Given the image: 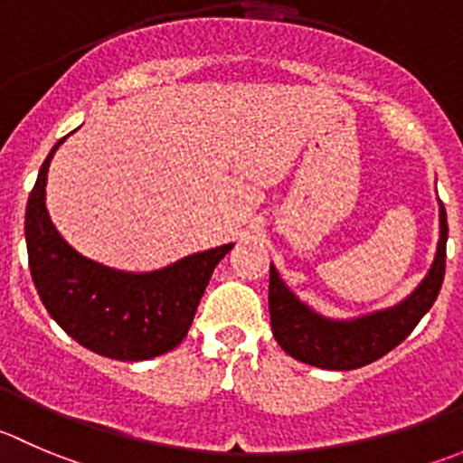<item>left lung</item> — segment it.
I'll return each instance as SVG.
<instances>
[{"mask_svg":"<svg viewBox=\"0 0 463 463\" xmlns=\"http://www.w3.org/2000/svg\"><path fill=\"white\" fill-rule=\"evenodd\" d=\"M439 237L437 255L425 280L407 296L402 303L389 309L351 318V321H335L321 317L309 305L296 298L285 282L278 276L276 267L269 269V314H271V330L282 351L294 360L318 366L327 371H351L371 364L393 351L401 341L410 336L416 323L425 317L441 291L446 276V241L448 222L446 208L439 203Z\"/></svg>","mask_w":463,"mask_h":463,"instance_id":"8db88e82","label":"left lung"}]
</instances>
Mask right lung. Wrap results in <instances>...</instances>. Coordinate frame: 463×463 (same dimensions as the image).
<instances>
[{
	"label": "right lung",
	"mask_w": 463,
	"mask_h": 463,
	"mask_svg": "<svg viewBox=\"0 0 463 463\" xmlns=\"http://www.w3.org/2000/svg\"><path fill=\"white\" fill-rule=\"evenodd\" d=\"M26 203V250L40 300L53 321L88 351L119 362H140L174 351L190 330L219 260L232 244L187 255L160 271L127 273L76 253L44 208L49 160Z\"/></svg>",
	"instance_id": "1"
}]
</instances>
